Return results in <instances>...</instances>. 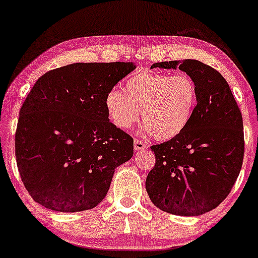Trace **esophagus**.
I'll return each instance as SVG.
<instances>
[{
	"label": "esophagus",
	"instance_id": "esophagus-1",
	"mask_svg": "<svg viewBox=\"0 0 258 258\" xmlns=\"http://www.w3.org/2000/svg\"><path fill=\"white\" fill-rule=\"evenodd\" d=\"M133 147H135L136 152H141V150L147 149V144L143 141H139V139H135L133 141Z\"/></svg>",
	"mask_w": 258,
	"mask_h": 258
}]
</instances>
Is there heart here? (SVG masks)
Returning a JSON list of instances; mask_svg holds the SVG:
<instances>
[{
	"instance_id": "obj_1",
	"label": "heart",
	"mask_w": 258,
	"mask_h": 258,
	"mask_svg": "<svg viewBox=\"0 0 258 258\" xmlns=\"http://www.w3.org/2000/svg\"><path fill=\"white\" fill-rule=\"evenodd\" d=\"M198 100L194 80L186 74L142 73L133 75L120 88H111L104 99L111 122L130 128L142 111L143 135L171 139L184 131Z\"/></svg>"
}]
</instances>
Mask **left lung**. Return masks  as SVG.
<instances>
[{
  "mask_svg": "<svg viewBox=\"0 0 258 258\" xmlns=\"http://www.w3.org/2000/svg\"><path fill=\"white\" fill-rule=\"evenodd\" d=\"M197 84L198 100L184 131L153 146L155 166L146 180L150 200L162 211L200 216L228 197L244 159V126L229 85L217 70L195 59L161 61Z\"/></svg>",
  "mask_w": 258,
  "mask_h": 258,
  "instance_id": "1",
  "label": "left lung"
}]
</instances>
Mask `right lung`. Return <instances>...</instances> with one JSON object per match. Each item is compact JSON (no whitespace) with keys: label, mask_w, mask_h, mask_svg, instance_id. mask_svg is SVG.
Returning a JSON list of instances; mask_svg holds the SVG:
<instances>
[{"label":"right lung","mask_w":258,"mask_h":258,"mask_svg":"<svg viewBox=\"0 0 258 258\" xmlns=\"http://www.w3.org/2000/svg\"><path fill=\"white\" fill-rule=\"evenodd\" d=\"M132 63H74L46 73L23 103L16 132L18 170L36 203L58 212L96 207L133 139L109 121L104 99Z\"/></svg>","instance_id":"right-lung-1"}]
</instances>
